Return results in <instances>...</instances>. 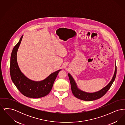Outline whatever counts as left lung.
I'll use <instances>...</instances> for the list:
<instances>
[{
	"mask_svg": "<svg viewBox=\"0 0 125 125\" xmlns=\"http://www.w3.org/2000/svg\"><path fill=\"white\" fill-rule=\"evenodd\" d=\"M115 66V68L113 77L110 83L106 86H105L104 88L100 89V90L93 93L87 92L80 89L78 87L77 85L74 81V79L72 76L69 73H68V75L71 84L72 91L73 95L78 99L84 101H93L100 98L103 95H104L108 91V90L110 89L115 79L117 73V67L116 63Z\"/></svg>",
	"mask_w": 125,
	"mask_h": 125,
	"instance_id": "obj_1",
	"label": "left lung"
}]
</instances>
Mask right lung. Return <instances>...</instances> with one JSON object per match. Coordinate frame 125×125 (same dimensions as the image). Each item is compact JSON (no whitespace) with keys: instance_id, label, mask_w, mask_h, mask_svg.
I'll use <instances>...</instances> for the list:
<instances>
[{"instance_id":"obj_1","label":"right lung","mask_w":125,"mask_h":125,"mask_svg":"<svg viewBox=\"0 0 125 125\" xmlns=\"http://www.w3.org/2000/svg\"><path fill=\"white\" fill-rule=\"evenodd\" d=\"M23 36V35L21 36L12 51L10 67L11 79L18 90L25 96L33 98L45 96L51 91L54 82L61 69L52 73L47 77L40 81H34L26 77L21 71L17 60L18 48Z\"/></svg>"}]
</instances>
